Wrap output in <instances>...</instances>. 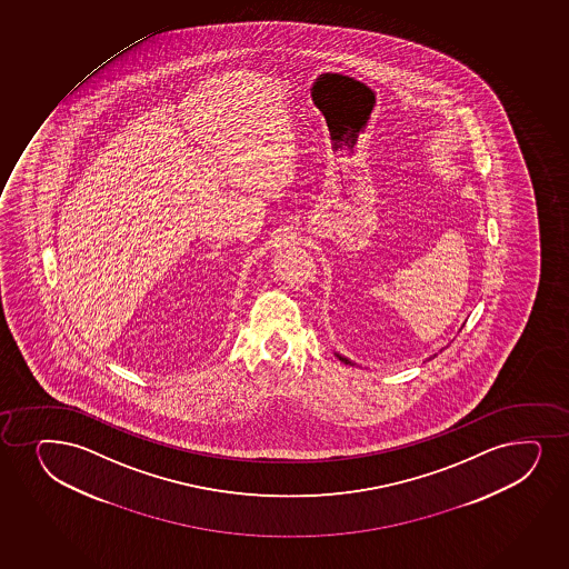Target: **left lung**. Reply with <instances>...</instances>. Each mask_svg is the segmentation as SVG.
Returning <instances> with one entry per match:
<instances>
[{
	"label": "left lung",
	"mask_w": 569,
	"mask_h": 569,
	"mask_svg": "<svg viewBox=\"0 0 569 569\" xmlns=\"http://www.w3.org/2000/svg\"><path fill=\"white\" fill-rule=\"evenodd\" d=\"M338 359H340L341 362H346V365H353V362H351V360L346 359V357H341V355H338Z\"/></svg>",
	"instance_id": "obj_1"
}]
</instances>
